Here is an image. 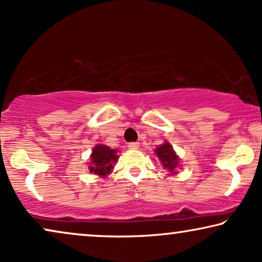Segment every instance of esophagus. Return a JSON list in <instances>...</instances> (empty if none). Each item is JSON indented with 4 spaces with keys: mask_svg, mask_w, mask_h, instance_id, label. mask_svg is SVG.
I'll return each mask as SVG.
<instances>
[{
    "mask_svg": "<svg viewBox=\"0 0 262 262\" xmlns=\"http://www.w3.org/2000/svg\"><path fill=\"white\" fill-rule=\"evenodd\" d=\"M127 146H128V148H130V149H132V150H137V149H139V143H137V142H131V143H128Z\"/></svg>",
    "mask_w": 262,
    "mask_h": 262,
    "instance_id": "esophagus-1",
    "label": "esophagus"
}]
</instances>
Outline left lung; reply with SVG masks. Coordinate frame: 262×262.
<instances>
[{
  "mask_svg": "<svg viewBox=\"0 0 262 262\" xmlns=\"http://www.w3.org/2000/svg\"><path fill=\"white\" fill-rule=\"evenodd\" d=\"M155 152L159 160L162 163V167L168 171H170V174L177 173V168L180 162V159L177 155V152L174 151L173 146H171L168 142H164L163 144H161L155 149Z\"/></svg>",
  "mask_w": 262,
  "mask_h": 262,
  "instance_id": "left-lung-1",
  "label": "left lung"
}]
</instances>
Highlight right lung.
Wrapping results in <instances>:
<instances>
[{
	"label": "right lung",
	"instance_id": "add662e5",
	"mask_svg": "<svg viewBox=\"0 0 262 262\" xmlns=\"http://www.w3.org/2000/svg\"><path fill=\"white\" fill-rule=\"evenodd\" d=\"M118 159L119 156L117 155V150L111 149L107 145L98 144L92 151L88 169L91 170V173L100 175V177H106L112 171Z\"/></svg>",
	"mask_w": 262,
	"mask_h": 262
}]
</instances>
